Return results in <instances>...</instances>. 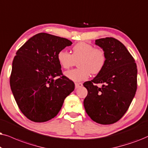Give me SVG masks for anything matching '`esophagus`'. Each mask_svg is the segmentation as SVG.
Returning a JSON list of instances; mask_svg holds the SVG:
<instances>
[{
	"label": "esophagus",
	"mask_w": 148,
	"mask_h": 148,
	"mask_svg": "<svg viewBox=\"0 0 148 148\" xmlns=\"http://www.w3.org/2000/svg\"><path fill=\"white\" fill-rule=\"evenodd\" d=\"M82 86V83H81V82H75V88H76L81 87Z\"/></svg>",
	"instance_id": "1"
}]
</instances>
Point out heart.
Here are the masks:
<instances>
[{"label":"heart","mask_w":148,"mask_h":148,"mask_svg":"<svg viewBox=\"0 0 148 148\" xmlns=\"http://www.w3.org/2000/svg\"><path fill=\"white\" fill-rule=\"evenodd\" d=\"M60 66L64 69H69L76 64L78 60L79 68L65 73L70 80L78 82L86 80L90 73L93 75L99 74L106 62V53L101 48H95L93 45L86 42L76 44L72 48V54L66 49H62L57 56Z\"/></svg>","instance_id":"1"}]
</instances>
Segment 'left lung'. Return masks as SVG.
<instances>
[{
  "label": "left lung",
  "instance_id": "1",
  "mask_svg": "<svg viewBox=\"0 0 148 148\" xmlns=\"http://www.w3.org/2000/svg\"><path fill=\"white\" fill-rule=\"evenodd\" d=\"M95 44L105 51L106 62L93 79L83 84L88 90L84 106L92 121L111 125L123 116L135 97L137 65L125 45L117 39H97ZM101 83V88L96 85Z\"/></svg>",
  "mask_w": 148,
  "mask_h": 148
}]
</instances>
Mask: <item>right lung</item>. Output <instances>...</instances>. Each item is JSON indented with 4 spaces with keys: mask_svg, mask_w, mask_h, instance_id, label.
Listing matches in <instances>:
<instances>
[{
    "mask_svg": "<svg viewBox=\"0 0 148 148\" xmlns=\"http://www.w3.org/2000/svg\"><path fill=\"white\" fill-rule=\"evenodd\" d=\"M70 40L47 33L29 39L16 53L10 86L19 110L27 119L43 123L53 119L74 83L63 76L57 56ZM60 76L56 79L55 77Z\"/></svg>",
    "mask_w": 148,
    "mask_h": 148,
    "instance_id": "obj_1",
    "label": "right lung"
}]
</instances>
